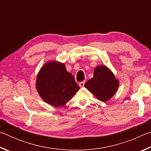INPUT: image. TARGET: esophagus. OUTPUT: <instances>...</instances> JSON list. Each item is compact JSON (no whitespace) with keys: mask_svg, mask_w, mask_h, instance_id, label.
I'll use <instances>...</instances> for the list:
<instances>
[{"mask_svg":"<svg viewBox=\"0 0 151 151\" xmlns=\"http://www.w3.org/2000/svg\"><path fill=\"white\" fill-rule=\"evenodd\" d=\"M85 81H83V82H81L80 83H79V86H80V87H83L84 85H85Z\"/></svg>","mask_w":151,"mask_h":151,"instance_id":"esophagus-1","label":"esophagus"}]
</instances>
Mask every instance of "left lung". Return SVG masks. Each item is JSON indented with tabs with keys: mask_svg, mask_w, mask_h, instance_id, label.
<instances>
[{
	"mask_svg": "<svg viewBox=\"0 0 151 151\" xmlns=\"http://www.w3.org/2000/svg\"><path fill=\"white\" fill-rule=\"evenodd\" d=\"M85 86L99 100L106 102L116 93L119 81L109 68L99 65L94 68L93 77L86 82Z\"/></svg>",
	"mask_w": 151,
	"mask_h": 151,
	"instance_id": "1",
	"label": "left lung"
}]
</instances>
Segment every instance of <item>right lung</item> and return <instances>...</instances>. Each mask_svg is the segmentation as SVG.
<instances>
[{
  "instance_id": "right-lung-1",
  "label": "right lung",
  "mask_w": 151,
  "mask_h": 151,
  "mask_svg": "<svg viewBox=\"0 0 151 151\" xmlns=\"http://www.w3.org/2000/svg\"><path fill=\"white\" fill-rule=\"evenodd\" d=\"M36 88L43 101L51 106H63L80 87L65 65L57 60L48 61L40 68L36 79Z\"/></svg>"
}]
</instances>
